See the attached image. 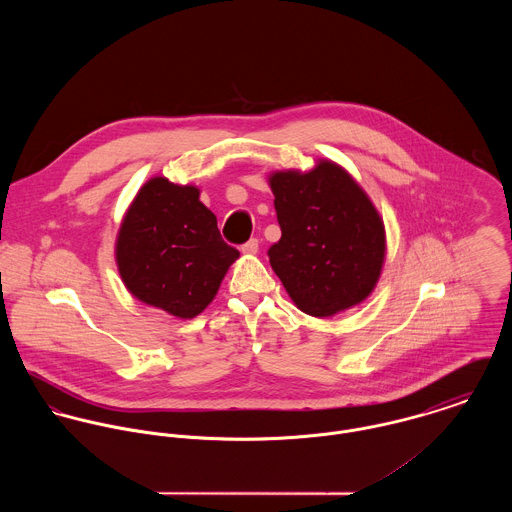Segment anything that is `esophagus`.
Returning <instances> with one entry per match:
<instances>
[{
  "mask_svg": "<svg viewBox=\"0 0 512 512\" xmlns=\"http://www.w3.org/2000/svg\"><path fill=\"white\" fill-rule=\"evenodd\" d=\"M258 246H260V244H258V240H256V238H250L246 244H242V248H240V250H242V254L252 256V254H256V252H258Z\"/></svg>",
  "mask_w": 512,
  "mask_h": 512,
  "instance_id": "1",
  "label": "esophagus"
}]
</instances>
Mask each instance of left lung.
<instances>
[{
  "label": "left lung",
  "instance_id": "left-lung-1",
  "mask_svg": "<svg viewBox=\"0 0 512 512\" xmlns=\"http://www.w3.org/2000/svg\"><path fill=\"white\" fill-rule=\"evenodd\" d=\"M282 238L270 264L297 309L331 317L365 301L386 256V232L363 187L341 165L319 159L311 171L268 177Z\"/></svg>",
  "mask_w": 512,
  "mask_h": 512
}]
</instances>
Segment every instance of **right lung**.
Segmentation results:
<instances>
[{
  "label": "right lung",
  "mask_w": 512,
  "mask_h": 512,
  "mask_svg": "<svg viewBox=\"0 0 512 512\" xmlns=\"http://www.w3.org/2000/svg\"><path fill=\"white\" fill-rule=\"evenodd\" d=\"M199 187L151 177L128 207L116 238V264L128 292L179 319L197 317L240 256L220 238Z\"/></svg>",
  "instance_id": "obj_1"
}]
</instances>
